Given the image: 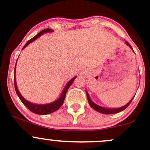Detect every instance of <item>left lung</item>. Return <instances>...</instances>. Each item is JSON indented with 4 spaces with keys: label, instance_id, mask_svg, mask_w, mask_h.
<instances>
[{
    "label": "left lung",
    "instance_id": "left-lung-1",
    "mask_svg": "<svg viewBox=\"0 0 150 150\" xmlns=\"http://www.w3.org/2000/svg\"><path fill=\"white\" fill-rule=\"evenodd\" d=\"M125 43L127 45V46H129L130 48H131V49L133 50L132 47H131V45L128 43V42L125 41ZM86 96H87L88 102L89 105H90L91 107L93 109V110H96V111L99 112H100V113H102V114H106V115L115 114V113H118V112H120L122 111V110H124L125 109H126L127 107H128V106L130 104H131V101H132L133 99H134V98H133V99H131V100L129 102H128V103L125 104V105L122 106V107H118V108H106V107H101V106H99V105H98V104H95L94 102H93V101L91 99L90 96H89V94L88 93V92L86 91Z\"/></svg>",
    "mask_w": 150,
    "mask_h": 150
}]
</instances>
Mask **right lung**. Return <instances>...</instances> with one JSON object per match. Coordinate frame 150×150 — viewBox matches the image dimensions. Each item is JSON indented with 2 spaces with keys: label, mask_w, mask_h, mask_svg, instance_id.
<instances>
[{
  "label": "right lung",
  "mask_w": 150,
  "mask_h": 150,
  "mask_svg": "<svg viewBox=\"0 0 150 150\" xmlns=\"http://www.w3.org/2000/svg\"><path fill=\"white\" fill-rule=\"evenodd\" d=\"M52 32H54V30H51V29H48V28L45 29V30L40 31L38 34L36 35L35 37H33V38L30 39V40H28V41L27 42V43L25 44V46L23 47L22 50H23L25 47L28 46L30 43H32V42H33L34 40H35L36 39H38V38H40V36H41L42 35L44 34V33H52ZM16 65H15V68H14V86H15V90H16V93H17V95H18V96H19V99H20L21 102L24 104V105H25L27 108H28L29 110L32 112H34V113H35V114H38V115H48V114H51V113L57 111V110H58V109L62 105L63 103H64V98H65L67 91L68 88L70 87V86L72 85V83L74 82L75 78L77 77V76L74 77L73 78H72V79H71L70 81H69V82L66 84L65 87H64V89H63L61 95H60V96L57 99V100L54 101V102H51V103H48V104H34V103H32V102H29V101H28V100H26V99H25V98L22 96V94H21L20 92H19V89H18L17 86H16Z\"/></svg>",
  "instance_id": "add662e5"
}]
</instances>
